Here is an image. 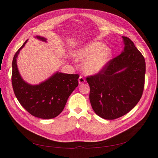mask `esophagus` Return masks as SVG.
<instances>
[{"mask_svg":"<svg viewBox=\"0 0 158 158\" xmlns=\"http://www.w3.org/2000/svg\"><path fill=\"white\" fill-rule=\"evenodd\" d=\"M78 81H79V84H82V83L85 82V79H84V78L82 76H80L79 79H78Z\"/></svg>","mask_w":158,"mask_h":158,"instance_id":"1","label":"esophagus"}]
</instances>
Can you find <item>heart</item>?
Instances as JSON below:
<instances>
[{
	"label": "heart",
	"instance_id": "b5f03b06",
	"mask_svg": "<svg viewBox=\"0 0 158 158\" xmlns=\"http://www.w3.org/2000/svg\"><path fill=\"white\" fill-rule=\"evenodd\" d=\"M75 57L77 60L84 61L83 70L86 74L94 75L106 67L111 59L112 52L104 43L94 42L81 47L75 52Z\"/></svg>",
	"mask_w": 158,
	"mask_h": 158
}]
</instances>
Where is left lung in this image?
I'll return each mask as SVG.
<instances>
[{
    "label": "left lung",
    "mask_w": 158,
    "mask_h": 158,
    "mask_svg": "<svg viewBox=\"0 0 158 158\" xmlns=\"http://www.w3.org/2000/svg\"><path fill=\"white\" fill-rule=\"evenodd\" d=\"M124 50L98 74L86 79L89 100L101 118L114 120L130 112L142 96L145 61L134 43L123 36Z\"/></svg>",
    "instance_id": "1"
}]
</instances>
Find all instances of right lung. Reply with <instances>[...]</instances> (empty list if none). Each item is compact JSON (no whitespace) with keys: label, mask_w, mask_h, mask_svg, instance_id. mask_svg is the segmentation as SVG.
Instances as JSON below:
<instances>
[{"label":"right lung","mask_w":158,"mask_h":158,"mask_svg":"<svg viewBox=\"0 0 158 158\" xmlns=\"http://www.w3.org/2000/svg\"><path fill=\"white\" fill-rule=\"evenodd\" d=\"M35 38L46 42L47 39L36 35ZM27 40L15 54L12 62V85L15 95L21 105L37 118L50 119L63 110L69 96L78 86L79 75L56 72L38 85L23 80L17 68V58Z\"/></svg>","instance_id":"1"}]
</instances>
